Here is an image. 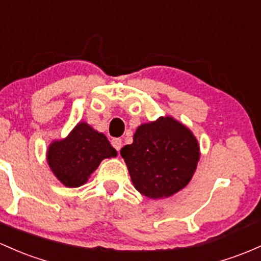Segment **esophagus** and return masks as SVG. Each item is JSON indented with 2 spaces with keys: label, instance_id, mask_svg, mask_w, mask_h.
Segmentation results:
<instances>
[{
  "label": "esophagus",
  "instance_id": "34e87169",
  "mask_svg": "<svg viewBox=\"0 0 261 261\" xmlns=\"http://www.w3.org/2000/svg\"><path fill=\"white\" fill-rule=\"evenodd\" d=\"M111 145L114 146V148L117 151H120V148L122 147V140L121 139H113L111 140Z\"/></svg>",
  "mask_w": 261,
  "mask_h": 261
}]
</instances>
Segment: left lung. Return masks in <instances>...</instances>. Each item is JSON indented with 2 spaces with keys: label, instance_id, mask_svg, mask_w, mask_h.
<instances>
[{
  "label": "left lung",
  "instance_id": "1",
  "mask_svg": "<svg viewBox=\"0 0 261 261\" xmlns=\"http://www.w3.org/2000/svg\"><path fill=\"white\" fill-rule=\"evenodd\" d=\"M120 153L136 190L157 199L188 185L199 160V145L190 128L166 116L140 125L133 144Z\"/></svg>",
  "mask_w": 261,
  "mask_h": 261
}]
</instances>
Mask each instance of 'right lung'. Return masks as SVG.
Segmentation results:
<instances>
[{"label": "right lung", "instance_id": "1", "mask_svg": "<svg viewBox=\"0 0 261 261\" xmlns=\"http://www.w3.org/2000/svg\"><path fill=\"white\" fill-rule=\"evenodd\" d=\"M116 150L104 134L87 122H79L65 139L49 145L47 162L51 172L65 187H80L104 159L115 157Z\"/></svg>", "mask_w": 261, "mask_h": 261}]
</instances>
